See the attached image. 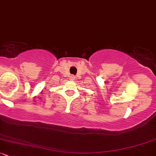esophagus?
I'll use <instances>...</instances> for the list:
<instances>
[{
  "mask_svg": "<svg viewBox=\"0 0 156 156\" xmlns=\"http://www.w3.org/2000/svg\"><path fill=\"white\" fill-rule=\"evenodd\" d=\"M70 80H75V76H73V75H71V76H70Z\"/></svg>",
  "mask_w": 156,
  "mask_h": 156,
  "instance_id": "obj_1",
  "label": "esophagus"
}]
</instances>
